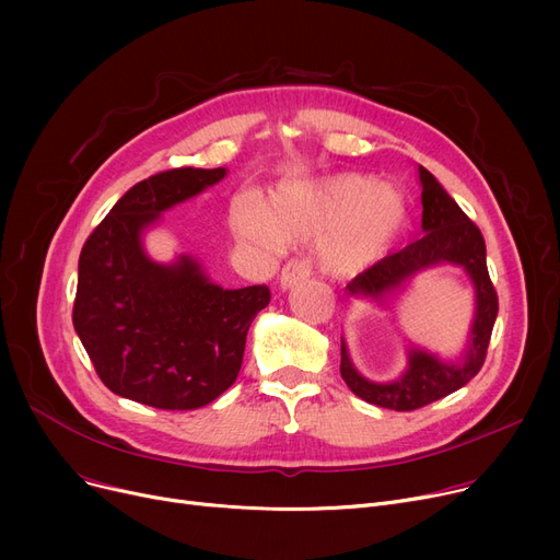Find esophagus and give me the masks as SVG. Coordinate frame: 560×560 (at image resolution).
I'll list each match as a JSON object with an SVG mask.
<instances>
[{
	"mask_svg": "<svg viewBox=\"0 0 560 560\" xmlns=\"http://www.w3.org/2000/svg\"><path fill=\"white\" fill-rule=\"evenodd\" d=\"M308 277H311V262L306 258H292L281 270L279 283L283 290H290L292 285H298L300 281H304Z\"/></svg>",
	"mask_w": 560,
	"mask_h": 560,
	"instance_id": "obj_1",
	"label": "esophagus"
}]
</instances>
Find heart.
I'll list each match as a JSON object with an SVG mask.
<instances>
[{
	"instance_id": "b5f03b06",
	"label": "heart",
	"mask_w": 560,
	"mask_h": 560,
	"mask_svg": "<svg viewBox=\"0 0 560 560\" xmlns=\"http://www.w3.org/2000/svg\"><path fill=\"white\" fill-rule=\"evenodd\" d=\"M404 222V195L361 174L283 184L270 192L265 213L254 203H238L233 211L235 233L265 247H279L281 238L327 235L319 258L338 275L363 272L384 258Z\"/></svg>"
}]
</instances>
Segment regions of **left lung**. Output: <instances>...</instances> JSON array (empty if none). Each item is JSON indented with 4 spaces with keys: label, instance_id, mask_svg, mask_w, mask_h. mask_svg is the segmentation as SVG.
Listing matches in <instances>:
<instances>
[{
    "label": "left lung",
    "instance_id": "obj_1",
    "mask_svg": "<svg viewBox=\"0 0 560 560\" xmlns=\"http://www.w3.org/2000/svg\"><path fill=\"white\" fill-rule=\"evenodd\" d=\"M422 186V231L420 241L397 254L374 262L347 283V295L386 306L406 283L438 265H456L475 285V319L467 334V345L456 361H443L420 347H408V365L393 381L365 378L349 357L340 338V374L357 397L390 410H416L435 399H443L469 378H475L486 361L490 334L497 319V292L486 265V243L477 224L469 220L450 192L438 184L427 167H418Z\"/></svg>",
    "mask_w": 560,
    "mask_h": 560
}]
</instances>
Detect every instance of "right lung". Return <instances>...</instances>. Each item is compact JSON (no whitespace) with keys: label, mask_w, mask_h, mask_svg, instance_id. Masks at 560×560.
Here are the masks:
<instances>
[{"label":"right lung","mask_w":560,"mask_h":560,"mask_svg":"<svg viewBox=\"0 0 560 560\" xmlns=\"http://www.w3.org/2000/svg\"><path fill=\"white\" fill-rule=\"evenodd\" d=\"M226 167H176L129 188L79 256L74 331L104 386L163 410H192L220 397L241 372L252 319L268 285L222 288L179 254L159 262L144 231L165 211L220 184Z\"/></svg>","instance_id":"1"}]
</instances>
